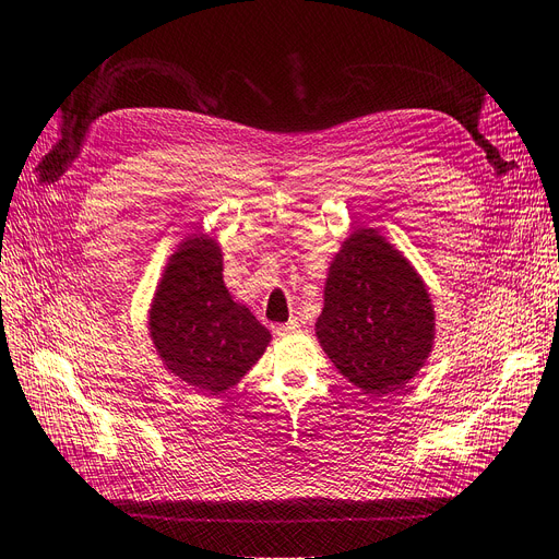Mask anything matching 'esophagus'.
Segmentation results:
<instances>
[{"label":"esophagus","instance_id":"esophagus-1","mask_svg":"<svg viewBox=\"0 0 559 559\" xmlns=\"http://www.w3.org/2000/svg\"><path fill=\"white\" fill-rule=\"evenodd\" d=\"M274 331H276V335H289V333H297V331H299V319H289L287 324H283V326H274Z\"/></svg>","mask_w":559,"mask_h":559}]
</instances>
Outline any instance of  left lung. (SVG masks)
Masks as SVG:
<instances>
[{
    "label": "left lung",
    "instance_id": "obj_1",
    "mask_svg": "<svg viewBox=\"0 0 559 559\" xmlns=\"http://www.w3.org/2000/svg\"><path fill=\"white\" fill-rule=\"evenodd\" d=\"M317 340L344 378L365 394L405 388L435 340L426 283L383 235L358 228L329 267Z\"/></svg>",
    "mask_w": 559,
    "mask_h": 559
}]
</instances>
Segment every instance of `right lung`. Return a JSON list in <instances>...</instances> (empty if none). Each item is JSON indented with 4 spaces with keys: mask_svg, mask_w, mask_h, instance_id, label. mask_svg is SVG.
<instances>
[{
    "mask_svg": "<svg viewBox=\"0 0 559 559\" xmlns=\"http://www.w3.org/2000/svg\"><path fill=\"white\" fill-rule=\"evenodd\" d=\"M150 335L163 365L194 392H226L258 362L272 335L235 304L222 276V249L199 235L179 245L158 283Z\"/></svg>",
    "mask_w": 559,
    "mask_h": 559,
    "instance_id": "right-lung-1",
    "label": "right lung"
}]
</instances>
